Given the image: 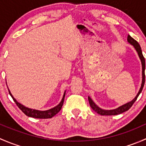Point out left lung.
Wrapping results in <instances>:
<instances>
[{"instance_id":"left-lung-1","label":"left lung","mask_w":146,"mask_h":146,"mask_svg":"<svg viewBox=\"0 0 146 146\" xmlns=\"http://www.w3.org/2000/svg\"><path fill=\"white\" fill-rule=\"evenodd\" d=\"M127 41L131 44V45L133 46V47L135 48V49L136 50L137 53L138 54V56H139L140 59H141V64H142V83H141V87L139 90V92H138L136 98L133 100L132 101L126 103V104H123V105L121 106V107H118L117 109H114V110H104L100 108L98 106H97V104H95V103L92 101V100L88 96V100H89L90 105L91 108L94 110L95 111H96L98 114H100L102 116H108V115H117V114H120L121 113L124 112V111H128L131 107H132L133 103L136 102V100L138 98V95H140V93L142 91L143 88L144 84H145V58L143 56L142 51H141V48L139 44L133 38H132L130 35H128L127 37Z\"/></svg>"}]
</instances>
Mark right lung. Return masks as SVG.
Here are the masks:
<instances>
[{
  "label": "right lung",
  "instance_id": "obj_1",
  "mask_svg": "<svg viewBox=\"0 0 146 146\" xmlns=\"http://www.w3.org/2000/svg\"><path fill=\"white\" fill-rule=\"evenodd\" d=\"M8 91H9V94L10 95V96L12 97V98H13V100H14L15 102L16 103L17 107L22 110V111H23L25 115H27V117H33V118H36V119H49V118H51V117H53L54 116H55L58 112H59L61 107H62L63 104H64L65 95H66V91H65L64 96H63V98L62 100H61V102H60L58 105L56 106L55 107H54V108L52 109H50V110H46V111H39V110H32V109L28 108V107H26L25 106L23 105L22 104L19 103L18 102L13 98V96L12 95L11 92H10L9 89H8Z\"/></svg>",
  "mask_w": 146,
  "mask_h": 146
}]
</instances>
